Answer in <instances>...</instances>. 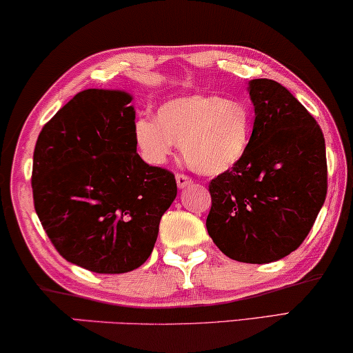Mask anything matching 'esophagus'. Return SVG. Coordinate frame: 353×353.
<instances>
[{
  "instance_id": "esophagus-1",
  "label": "esophagus",
  "mask_w": 353,
  "mask_h": 353,
  "mask_svg": "<svg viewBox=\"0 0 353 353\" xmlns=\"http://www.w3.org/2000/svg\"><path fill=\"white\" fill-rule=\"evenodd\" d=\"M176 186L180 188V190H185V188H188L192 183V180L188 175H185V173H176Z\"/></svg>"
}]
</instances>
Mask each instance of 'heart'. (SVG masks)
<instances>
[{
  "label": "heart",
  "instance_id": "1",
  "mask_svg": "<svg viewBox=\"0 0 353 353\" xmlns=\"http://www.w3.org/2000/svg\"><path fill=\"white\" fill-rule=\"evenodd\" d=\"M134 139L148 162L161 165L181 144L183 157L202 175H221L243 161L252 139V112L243 101L192 94L163 103L156 122L141 119Z\"/></svg>",
  "mask_w": 353,
  "mask_h": 353
}]
</instances>
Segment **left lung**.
I'll list each match as a JSON object with an SVG mask.
<instances>
[{
    "mask_svg": "<svg viewBox=\"0 0 353 353\" xmlns=\"http://www.w3.org/2000/svg\"><path fill=\"white\" fill-rule=\"evenodd\" d=\"M252 139L243 161L210 181L205 226L226 257L270 263L303 243L327 191L325 137L310 112L268 79L249 81Z\"/></svg>",
    "mask_w": 353,
    "mask_h": 353,
    "instance_id": "8db88e82",
    "label": "left lung"
}]
</instances>
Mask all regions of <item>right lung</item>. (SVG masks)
Listing matches in <instances>:
<instances>
[{"label": "right lung", "mask_w": 353, "mask_h": 353, "mask_svg": "<svg viewBox=\"0 0 353 353\" xmlns=\"http://www.w3.org/2000/svg\"><path fill=\"white\" fill-rule=\"evenodd\" d=\"M132 99L122 90L80 91L43 127L33 152V204L48 238L94 273L141 267L176 197L173 173L138 156Z\"/></svg>", "instance_id": "add662e5"}]
</instances>
